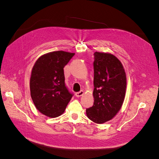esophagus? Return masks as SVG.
<instances>
[{
    "instance_id": "obj_1",
    "label": "esophagus",
    "mask_w": 159,
    "mask_h": 159,
    "mask_svg": "<svg viewBox=\"0 0 159 159\" xmlns=\"http://www.w3.org/2000/svg\"><path fill=\"white\" fill-rule=\"evenodd\" d=\"M84 91L83 90H81L80 91H78V92H76L75 93V96L76 97H80V96L84 94Z\"/></svg>"
}]
</instances>
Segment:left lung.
<instances>
[{
  "label": "left lung",
  "mask_w": 159,
  "mask_h": 159,
  "mask_svg": "<svg viewBox=\"0 0 159 159\" xmlns=\"http://www.w3.org/2000/svg\"><path fill=\"white\" fill-rule=\"evenodd\" d=\"M94 103L86 109L88 117L103 123L114 117L121 109L126 91V74L122 64L107 53H94Z\"/></svg>",
  "instance_id": "left-lung-1"
}]
</instances>
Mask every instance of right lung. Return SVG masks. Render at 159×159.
I'll use <instances>...</instances> for the list:
<instances>
[{"label":"right lung","mask_w":159,"mask_h":159,"mask_svg":"<svg viewBox=\"0 0 159 159\" xmlns=\"http://www.w3.org/2000/svg\"><path fill=\"white\" fill-rule=\"evenodd\" d=\"M74 54L64 51L48 53L40 57L33 66L31 98L38 110L48 117L61 115L74 95L66 85L64 68Z\"/></svg>","instance_id":"obj_1"}]
</instances>
